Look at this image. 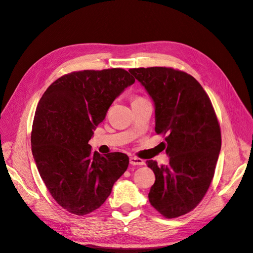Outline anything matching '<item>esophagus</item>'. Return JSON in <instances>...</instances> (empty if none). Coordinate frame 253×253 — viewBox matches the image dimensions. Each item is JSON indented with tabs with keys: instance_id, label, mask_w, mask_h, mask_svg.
<instances>
[{
	"instance_id": "obj_1",
	"label": "esophagus",
	"mask_w": 253,
	"mask_h": 253,
	"mask_svg": "<svg viewBox=\"0 0 253 253\" xmlns=\"http://www.w3.org/2000/svg\"><path fill=\"white\" fill-rule=\"evenodd\" d=\"M129 162H130V164L134 165V166H142V165L145 164V162L142 159H138V158H135V157L130 158Z\"/></svg>"
}]
</instances>
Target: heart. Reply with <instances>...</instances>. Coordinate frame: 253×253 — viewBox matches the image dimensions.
<instances>
[{
	"mask_svg": "<svg viewBox=\"0 0 253 253\" xmlns=\"http://www.w3.org/2000/svg\"><path fill=\"white\" fill-rule=\"evenodd\" d=\"M138 100H144V99H143V97H140V96H133V97H132V102L138 101Z\"/></svg>",
	"mask_w": 253,
	"mask_h": 253,
	"instance_id": "heart-1",
	"label": "heart"
}]
</instances>
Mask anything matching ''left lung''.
<instances>
[{"mask_svg": "<svg viewBox=\"0 0 253 253\" xmlns=\"http://www.w3.org/2000/svg\"><path fill=\"white\" fill-rule=\"evenodd\" d=\"M156 108V132L166 135L169 164L146 163L156 175L148 198L167 218L190 212L205 197L221 151V128L208 94L192 76L169 67L133 68Z\"/></svg>", "mask_w": 253, "mask_h": 253, "instance_id": "left-lung-1", "label": "left lung"}]
</instances>
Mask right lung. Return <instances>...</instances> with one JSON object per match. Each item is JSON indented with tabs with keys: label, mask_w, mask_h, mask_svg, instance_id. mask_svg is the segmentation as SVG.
<instances>
[{
	"label": "right lung",
	"mask_w": 253,
	"mask_h": 253,
	"mask_svg": "<svg viewBox=\"0 0 253 253\" xmlns=\"http://www.w3.org/2000/svg\"><path fill=\"white\" fill-rule=\"evenodd\" d=\"M134 78L122 68L73 71L47 88L36 110L31 150L61 207L77 215L100 208L129 164L127 154L92 152L88 144L110 105Z\"/></svg>",
	"instance_id": "1"
}]
</instances>
